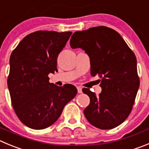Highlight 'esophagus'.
Segmentation results:
<instances>
[{
  "label": "esophagus",
  "mask_w": 149,
  "mask_h": 149,
  "mask_svg": "<svg viewBox=\"0 0 149 149\" xmlns=\"http://www.w3.org/2000/svg\"><path fill=\"white\" fill-rule=\"evenodd\" d=\"M77 90L79 93H82V88H81V87H79V86L77 87Z\"/></svg>",
  "instance_id": "1"
}]
</instances>
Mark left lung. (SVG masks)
<instances>
[{
	"mask_svg": "<svg viewBox=\"0 0 149 149\" xmlns=\"http://www.w3.org/2000/svg\"><path fill=\"white\" fill-rule=\"evenodd\" d=\"M72 48H81L90 59L93 76L101 79L98 95L83 88L90 102L84 110L93 126L111 129L128 118L140 86L137 59L121 36L110 28L97 26L76 31L70 39Z\"/></svg>",
	"mask_w": 149,
	"mask_h": 149,
	"instance_id": "1",
	"label": "left lung"
}]
</instances>
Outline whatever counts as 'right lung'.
<instances>
[{
  "mask_svg": "<svg viewBox=\"0 0 149 149\" xmlns=\"http://www.w3.org/2000/svg\"><path fill=\"white\" fill-rule=\"evenodd\" d=\"M71 31H37L25 37L11 54L7 84L12 107L28 127L43 129L55 123L77 94L76 87L49 82L57 71V56Z\"/></svg>",
  "mask_w": 149,
  "mask_h": 149,
  "instance_id": "add662e5",
  "label": "right lung"
}]
</instances>
